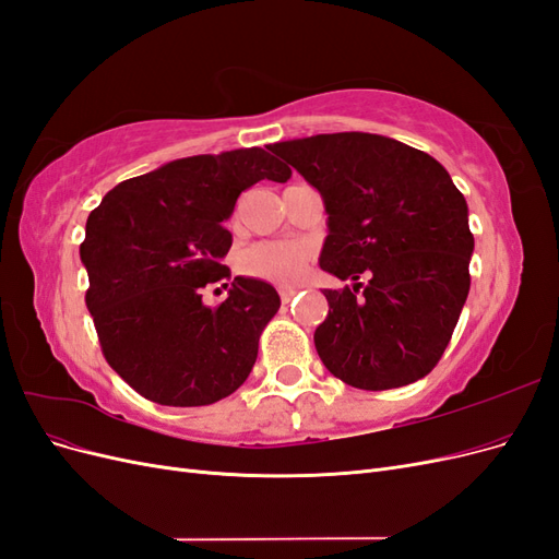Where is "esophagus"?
Listing matches in <instances>:
<instances>
[{"instance_id":"obj_1","label":"esophagus","mask_w":559,"mask_h":559,"mask_svg":"<svg viewBox=\"0 0 559 559\" xmlns=\"http://www.w3.org/2000/svg\"><path fill=\"white\" fill-rule=\"evenodd\" d=\"M296 294H298V292L292 289V286H280V298H282V302H289Z\"/></svg>"}]
</instances>
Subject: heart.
<instances>
[{
    "label": "heart",
    "instance_id": "obj_1",
    "mask_svg": "<svg viewBox=\"0 0 559 559\" xmlns=\"http://www.w3.org/2000/svg\"><path fill=\"white\" fill-rule=\"evenodd\" d=\"M310 249L296 242H259L242 251L240 267L247 275L275 284H294L306 275Z\"/></svg>",
    "mask_w": 559,
    "mask_h": 559
}]
</instances>
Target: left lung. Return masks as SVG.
<instances>
[{
    "label": "left lung",
    "instance_id": "obj_1",
    "mask_svg": "<svg viewBox=\"0 0 559 559\" xmlns=\"http://www.w3.org/2000/svg\"><path fill=\"white\" fill-rule=\"evenodd\" d=\"M270 148L324 200L321 270L354 282L352 289H324L329 314L314 331L319 359L368 392L431 373L471 286L468 207L445 167L370 132L312 134ZM361 274L369 275L366 287Z\"/></svg>",
    "mask_w": 559,
    "mask_h": 559
}]
</instances>
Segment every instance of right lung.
<instances>
[{
  "instance_id": "1",
  "label": "right lung",
  "mask_w": 559,
  "mask_h": 559,
  "mask_svg": "<svg viewBox=\"0 0 559 559\" xmlns=\"http://www.w3.org/2000/svg\"><path fill=\"white\" fill-rule=\"evenodd\" d=\"M292 170L265 148L191 156L126 179L86 222V306L105 359L134 392L160 405H210L251 373L259 337L280 310L267 282L235 277L210 308L207 284L230 280L224 222L238 195ZM228 286V284H224Z\"/></svg>"
}]
</instances>
